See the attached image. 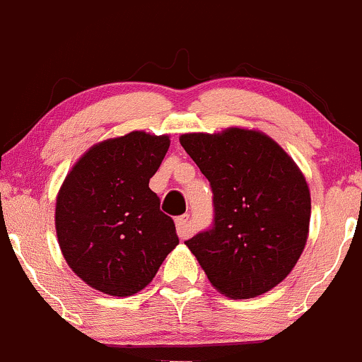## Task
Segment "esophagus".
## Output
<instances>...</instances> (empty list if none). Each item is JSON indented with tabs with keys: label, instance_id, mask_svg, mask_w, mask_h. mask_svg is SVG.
Returning <instances> with one entry per match:
<instances>
[{
	"label": "esophagus",
	"instance_id": "34e87169",
	"mask_svg": "<svg viewBox=\"0 0 362 362\" xmlns=\"http://www.w3.org/2000/svg\"><path fill=\"white\" fill-rule=\"evenodd\" d=\"M175 223H177V232L182 239H185L191 235L192 229H191V218H189V215L178 216V218L175 220Z\"/></svg>",
	"mask_w": 362,
	"mask_h": 362
}]
</instances>
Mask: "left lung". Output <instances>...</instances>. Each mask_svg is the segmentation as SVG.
Segmentation results:
<instances>
[{
    "mask_svg": "<svg viewBox=\"0 0 362 362\" xmlns=\"http://www.w3.org/2000/svg\"><path fill=\"white\" fill-rule=\"evenodd\" d=\"M180 144L213 191L215 223L185 241L211 286L255 298L286 279L309 238L310 191L302 170L260 130L184 133Z\"/></svg>",
    "mask_w": 362,
    "mask_h": 362,
    "instance_id": "8db88e82",
    "label": "left lung"
}]
</instances>
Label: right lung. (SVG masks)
I'll return each instance as SVG.
<instances>
[{
    "instance_id": "right-lung-1",
    "label": "right lung",
    "mask_w": 362,
    "mask_h": 362,
    "mask_svg": "<svg viewBox=\"0 0 362 362\" xmlns=\"http://www.w3.org/2000/svg\"><path fill=\"white\" fill-rule=\"evenodd\" d=\"M170 135L142 130L102 140L74 163L57 194L55 230L72 272L93 290L132 296L178 245L149 180Z\"/></svg>"
}]
</instances>
